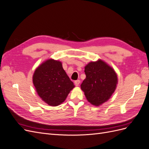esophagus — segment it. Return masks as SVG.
<instances>
[{
	"instance_id": "1",
	"label": "esophagus",
	"mask_w": 149,
	"mask_h": 149,
	"mask_svg": "<svg viewBox=\"0 0 149 149\" xmlns=\"http://www.w3.org/2000/svg\"><path fill=\"white\" fill-rule=\"evenodd\" d=\"M79 83H80V81L79 80H76V81H74V84L76 86H78L79 84Z\"/></svg>"
}]
</instances>
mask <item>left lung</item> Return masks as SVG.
Here are the masks:
<instances>
[{
    "instance_id": "obj_1",
    "label": "left lung",
    "mask_w": 149,
    "mask_h": 149,
    "mask_svg": "<svg viewBox=\"0 0 149 149\" xmlns=\"http://www.w3.org/2000/svg\"><path fill=\"white\" fill-rule=\"evenodd\" d=\"M86 79L81 84L87 100L98 106L107 101L114 92L118 77L114 70L102 60L85 66Z\"/></svg>"
}]
</instances>
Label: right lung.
I'll use <instances>...</instances> for the list:
<instances>
[{"instance_id":"1","label":"right lung","mask_w":149,"mask_h":149,"mask_svg":"<svg viewBox=\"0 0 149 149\" xmlns=\"http://www.w3.org/2000/svg\"><path fill=\"white\" fill-rule=\"evenodd\" d=\"M33 83L39 96L48 104L60 105L74 86L63 68L61 63L52 59L44 62L35 70Z\"/></svg>"}]
</instances>
